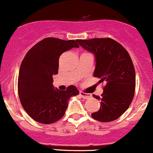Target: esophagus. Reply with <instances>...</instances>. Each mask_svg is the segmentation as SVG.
Instances as JSON below:
<instances>
[{"label":"esophagus","instance_id":"1","mask_svg":"<svg viewBox=\"0 0 153 153\" xmlns=\"http://www.w3.org/2000/svg\"><path fill=\"white\" fill-rule=\"evenodd\" d=\"M80 96H81L82 99H89V98L91 97V95L89 94H85V93L84 92H82V91H80Z\"/></svg>","mask_w":153,"mask_h":153}]
</instances>
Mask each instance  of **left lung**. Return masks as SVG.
<instances>
[{
    "label": "left lung",
    "instance_id": "1",
    "mask_svg": "<svg viewBox=\"0 0 153 153\" xmlns=\"http://www.w3.org/2000/svg\"><path fill=\"white\" fill-rule=\"evenodd\" d=\"M82 48L95 55L96 68L94 76L104 82L98 111L91 117L101 122H109L121 117L132 101L136 78L132 61L126 49L111 38L77 39Z\"/></svg>",
    "mask_w": 153,
    "mask_h": 153
}]
</instances>
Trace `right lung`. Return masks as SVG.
<instances>
[{
  "mask_svg": "<svg viewBox=\"0 0 153 153\" xmlns=\"http://www.w3.org/2000/svg\"><path fill=\"white\" fill-rule=\"evenodd\" d=\"M73 47H79L75 40L45 38L28 51L23 59L18 78L19 99L36 122L48 124L59 120L70 98L79 94L74 85L59 91L52 84V76L58 73L59 56Z\"/></svg>",
  "mask_w": 153,
  "mask_h": 153,
  "instance_id": "obj_1",
  "label": "right lung"
}]
</instances>
